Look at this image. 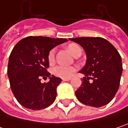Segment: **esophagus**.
Returning <instances> with one entry per match:
<instances>
[{
  "instance_id": "1",
  "label": "esophagus",
  "mask_w": 128,
  "mask_h": 128,
  "mask_svg": "<svg viewBox=\"0 0 128 128\" xmlns=\"http://www.w3.org/2000/svg\"><path fill=\"white\" fill-rule=\"evenodd\" d=\"M62 80H63L64 82H68V81H70V78H62Z\"/></svg>"
}]
</instances>
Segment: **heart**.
Returning <instances> with one entry per match:
<instances>
[{
	"mask_svg": "<svg viewBox=\"0 0 128 128\" xmlns=\"http://www.w3.org/2000/svg\"><path fill=\"white\" fill-rule=\"evenodd\" d=\"M68 50L69 52L74 56V55L78 52L81 51V48L76 44H70L68 46ZM55 52H56V50L52 49L50 51L49 54H48V60L50 62V63H52L55 60ZM76 68L74 66H63V65H58L56 66H55L52 69V73L58 77L61 78H70L73 72H75Z\"/></svg>",
	"mask_w": 128,
	"mask_h": 128,
	"instance_id": "b5f03b06",
	"label": "heart"
}]
</instances>
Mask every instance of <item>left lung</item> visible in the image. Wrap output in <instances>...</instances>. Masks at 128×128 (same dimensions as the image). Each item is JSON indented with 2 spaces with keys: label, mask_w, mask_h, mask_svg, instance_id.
<instances>
[{
  "label": "left lung",
  "mask_w": 128,
  "mask_h": 128,
  "mask_svg": "<svg viewBox=\"0 0 128 128\" xmlns=\"http://www.w3.org/2000/svg\"><path fill=\"white\" fill-rule=\"evenodd\" d=\"M70 40L80 44L87 56L86 64L79 71L85 76L76 91L77 98L82 104L95 108L108 104L120 84L122 64L118 52L108 40L100 37Z\"/></svg>",
  "instance_id": "obj_1"
}]
</instances>
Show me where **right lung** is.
I'll return each instance as SVG.
<instances>
[{"label":"right lung","mask_w":128,"mask_h":128,"mask_svg":"<svg viewBox=\"0 0 128 128\" xmlns=\"http://www.w3.org/2000/svg\"><path fill=\"white\" fill-rule=\"evenodd\" d=\"M68 40L43 36H29L14 46L9 58L7 74L17 101L30 110H42L51 105L57 96L56 88L62 81L50 76L48 54L55 46ZM49 78L47 83L41 78Z\"/></svg>","instance_id":"1"}]
</instances>
